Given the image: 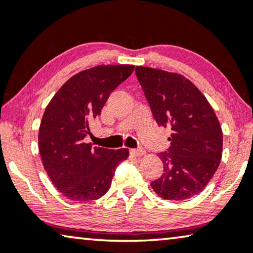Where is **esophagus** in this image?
<instances>
[{
    "label": "esophagus",
    "instance_id": "esophagus-1",
    "mask_svg": "<svg viewBox=\"0 0 253 253\" xmlns=\"http://www.w3.org/2000/svg\"><path fill=\"white\" fill-rule=\"evenodd\" d=\"M130 155L134 156V157H141V156L144 155V150L142 149H138V150H135V149H131Z\"/></svg>",
    "mask_w": 253,
    "mask_h": 253
}]
</instances>
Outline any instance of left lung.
Listing matches in <instances>:
<instances>
[{
    "label": "left lung",
    "mask_w": 253,
    "mask_h": 253,
    "mask_svg": "<svg viewBox=\"0 0 253 253\" xmlns=\"http://www.w3.org/2000/svg\"><path fill=\"white\" fill-rule=\"evenodd\" d=\"M135 72L156 122L172 129L169 151L159 155L164 174L151 187L164 199L186 201L203 191L218 169L219 120L205 96L181 74L145 66Z\"/></svg>",
    "instance_id": "obj_1"
}]
</instances>
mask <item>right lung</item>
Returning a JSON list of instances; mask_svg holds the SVG:
<instances>
[{"instance_id":"add662e5","label":"right lung","mask_w":253,"mask_h":253,"mask_svg":"<svg viewBox=\"0 0 253 253\" xmlns=\"http://www.w3.org/2000/svg\"><path fill=\"white\" fill-rule=\"evenodd\" d=\"M134 65H98L70 78L45 108L39 129V150L49 179L62 195L76 202L102 197L128 149L92 147L84 137L89 123L101 115L111 91Z\"/></svg>"}]
</instances>
